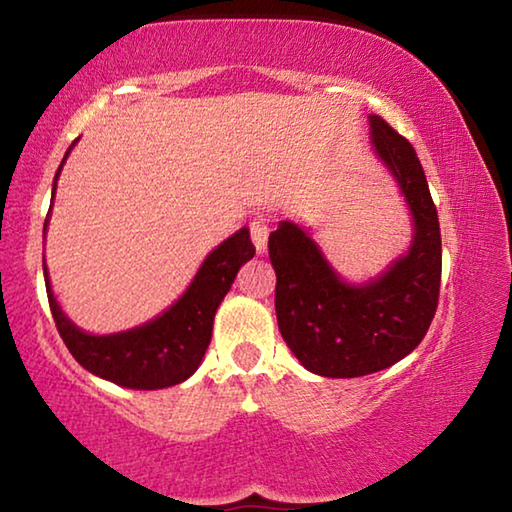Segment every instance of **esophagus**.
<instances>
[{
    "instance_id": "obj_1",
    "label": "esophagus",
    "mask_w": 512,
    "mask_h": 512,
    "mask_svg": "<svg viewBox=\"0 0 512 512\" xmlns=\"http://www.w3.org/2000/svg\"><path fill=\"white\" fill-rule=\"evenodd\" d=\"M268 232H271V221H268L266 216H255V219L250 221V239H253L257 253H264L266 250Z\"/></svg>"
}]
</instances>
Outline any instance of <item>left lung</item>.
Wrapping results in <instances>:
<instances>
[{
	"mask_svg": "<svg viewBox=\"0 0 512 512\" xmlns=\"http://www.w3.org/2000/svg\"><path fill=\"white\" fill-rule=\"evenodd\" d=\"M379 158L393 171L411 207L409 253L368 284H345L296 223L268 237L275 268V314L282 339L307 370L323 377H363L418 348L436 316L443 271L440 223L411 142L370 115Z\"/></svg>",
	"mask_w": 512,
	"mask_h": 512,
	"instance_id": "1",
	"label": "left lung"
}]
</instances>
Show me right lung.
Returning <instances> with one entry per match:
<instances>
[{"instance_id": "add662e5", "label": "right lung", "mask_w": 512, "mask_h": 512, "mask_svg": "<svg viewBox=\"0 0 512 512\" xmlns=\"http://www.w3.org/2000/svg\"><path fill=\"white\" fill-rule=\"evenodd\" d=\"M60 169H63V164L56 171L54 192ZM47 221L49 214L45 219V230ZM253 255L255 246L250 241V232L248 228H241L205 257L194 282L189 284V289L176 305L151 323L110 336L85 334L60 311L54 293H51L45 266L49 309L67 350L92 375L108 379L117 386L135 388V391L176 386L192 377L198 363L203 361L212 339L216 309H219L225 293L230 291L239 268L248 259H253Z\"/></svg>"}]
</instances>
